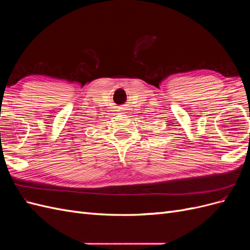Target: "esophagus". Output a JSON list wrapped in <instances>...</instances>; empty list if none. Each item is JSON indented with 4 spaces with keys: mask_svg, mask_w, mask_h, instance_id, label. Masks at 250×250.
<instances>
[{
    "mask_svg": "<svg viewBox=\"0 0 250 250\" xmlns=\"http://www.w3.org/2000/svg\"><path fill=\"white\" fill-rule=\"evenodd\" d=\"M118 111H119V113H121V115H123V113H125L124 110H123V108H120Z\"/></svg>",
    "mask_w": 250,
    "mask_h": 250,
    "instance_id": "1",
    "label": "esophagus"
}]
</instances>
